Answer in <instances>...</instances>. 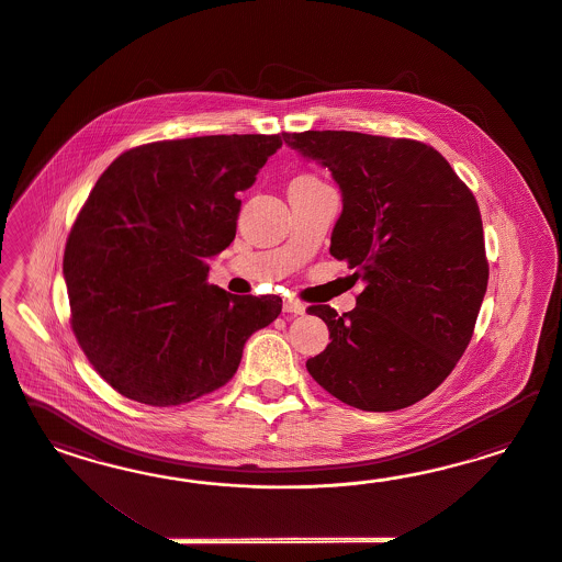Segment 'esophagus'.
I'll return each mask as SVG.
<instances>
[{"instance_id": "obj_1", "label": "esophagus", "mask_w": 562, "mask_h": 562, "mask_svg": "<svg viewBox=\"0 0 562 562\" xmlns=\"http://www.w3.org/2000/svg\"><path fill=\"white\" fill-rule=\"evenodd\" d=\"M284 313H292V315H303L305 313V303H301L299 299H284Z\"/></svg>"}]
</instances>
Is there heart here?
Segmentation results:
<instances>
[{"label": "heart", "instance_id": "obj_1", "mask_svg": "<svg viewBox=\"0 0 562 562\" xmlns=\"http://www.w3.org/2000/svg\"><path fill=\"white\" fill-rule=\"evenodd\" d=\"M299 181H317L313 175H301V177H296Z\"/></svg>", "mask_w": 562, "mask_h": 562}]
</instances>
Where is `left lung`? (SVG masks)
<instances>
[{
	"mask_svg": "<svg viewBox=\"0 0 562 562\" xmlns=\"http://www.w3.org/2000/svg\"><path fill=\"white\" fill-rule=\"evenodd\" d=\"M282 137L338 181L344 210L329 254L364 282L348 313L306 308L331 338L306 371L352 408H408L441 385L474 336L488 284L476 198L418 139L329 130Z\"/></svg>",
	"mask_w": 562,
	"mask_h": 562,
	"instance_id": "left-lung-1",
	"label": "left lung"
}]
</instances>
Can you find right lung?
Masks as SVG:
<instances>
[{"mask_svg":"<svg viewBox=\"0 0 562 562\" xmlns=\"http://www.w3.org/2000/svg\"><path fill=\"white\" fill-rule=\"evenodd\" d=\"M282 136L142 144L102 172L69 231V324L94 371L156 408L216 392L249 336L282 311L276 294L207 284L210 257L237 233L240 200Z\"/></svg>","mask_w":562,"mask_h":562,"instance_id":"obj_1","label":"right lung"}]
</instances>
